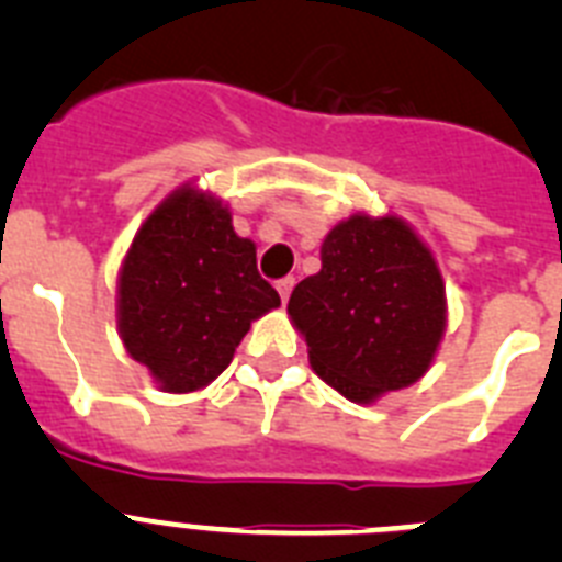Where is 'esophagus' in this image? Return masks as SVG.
<instances>
[{"label": "esophagus", "instance_id": "34e87169", "mask_svg": "<svg viewBox=\"0 0 562 562\" xmlns=\"http://www.w3.org/2000/svg\"><path fill=\"white\" fill-rule=\"evenodd\" d=\"M292 286H295V278H281V281H278L276 284V290H278V295H281V301H290V292H292Z\"/></svg>", "mask_w": 562, "mask_h": 562}]
</instances>
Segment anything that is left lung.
I'll use <instances>...</instances> for the list:
<instances>
[{"mask_svg": "<svg viewBox=\"0 0 562 562\" xmlns=\"http://www.w3.org/2000/svg\"><path fill=\"white\" fill-rule=\"evenodd\" d=\"M310 366L357 405L414 385L448 326V297L430 247L400 216L355 213L321 245V272L290 295Z\"/></svg>", "mask_w": 562, "mask_h": 562, "instance_id": "8db88e82", "label": "left lung"}]
</instances>
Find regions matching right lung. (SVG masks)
<instances>
[{
    "label": "right lung",
    "mask_w": 562,
    "mask_h": 562,
    "mask_svg": "<svg viewBox=\"0 0 562 562\" xmlns=\"http://www.w3.org/2000/svg\"><path fill=\"white\" fill-rule=\"evenodd\" d=\"M281 306L222 200L188 182L134 233L117 276V331L168 394L205 389L256 317Z\"/></svg>",
    "instance_id": "add662e5"
}]
</instances>
